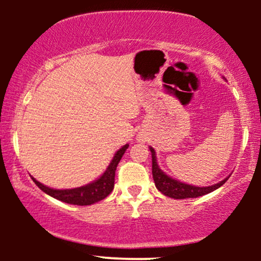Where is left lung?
I'll return each instance as SVG.
<instances>
[{
	"instance_id": "8db88e82",
	"label": "left lung",
	"mask_w": 261,
	"mask_h": 261,
	"mask_svg": "<svg viewBox=\"0 0 261 261\" xmlns=\"http://www.w3.org/2000/svg\"><path fill=\"white\" fill-rule=\"evenodd\" d=\"M150 152H151V159H152V178H154L155 187L162 192L164 196L170 197L174 199H184V198H197V197L204 196L207 193H211L215 189L220 188L225 181L228 179L221 180L220 183L213 184L210 187H196L191 186V184L181 183V181L173 179L172 177L165 174L162 169L159 168L156 162V156H155V150L151 146L149 147Z\"/></svg>"
}]
</instances>
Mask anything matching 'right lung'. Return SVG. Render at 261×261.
Returning <instances> with one entry per match:
<instances>
[{
	"instance_id": "1",
	"label": "right lung",
	"mask_w": 261,
	"mask_h": 261,
	"mask_svg": "<svg viewBox=\"0 0 261 261\" xmlns=\"http://www.w3.org/2000/svg\"><path fill=\"white\" fill-rule=\"evenodd\" d=\"M128 147V144L123 145L115 154L114 159L111 160L110 165L107 167L106 172L101 175L97 180L87 184V186L80 187V188L73 189H53L49 187L44 186L40 181H38L35 178H33L34 183L39 187L43 192L51 196L53 198L59 199V201L65 202L69 204H77V206H89L96 202L102 201L106 198L112 192L115 186V172L120 163L121 158L125 154L126 149Z\"/></svg>"
}]
</instances>
